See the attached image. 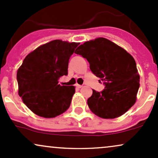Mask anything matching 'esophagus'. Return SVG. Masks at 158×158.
I'll list each match as a JSON object with an SVG mask.
<instances>
[{
	"mask_svg": "<svg viewBox=\"0 0 158 158\" xmlns=\"http://www.w3.org/2000/svg\"><path fill=\"white\" fill-rule=\"evenodd\" d=\"M75 86H76V87H77V88H79V89L82 88V87H83L82 85H79V84H76Z\"/></svg>",
	"mask_w": 158,
	"mask_h": 158,
	"instance_id": "esophagus-1",
	"label": "esophagus"
}]
</instances>
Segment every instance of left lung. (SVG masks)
Returning <instances> with one entry per match:
<instances>
[{"label":"left lung","instance_id":"1","mask_svg":"<svg viewBox=\"0 0 158 158\" xmlns=\"http://www.w3.org/2000/svg\"><path fill=\"white\" fill-rule=\"evenodd\" d=\"M75 53L88 60L91 71L105 85L101 92L92 89L87 100L90 110L105 119L125 114L135 104L140 87V76L133 57L104 38L85 42Z\"/></svg>","mask_w":158,"mask_h":158}]
</instances>
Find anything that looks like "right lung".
<instances>
[{"label": "right lung", "mask_w": 158, "mask_h": 158, "mask_svg": "<svg viewBox=\"0 0 158 158\" xmlns=\"http://www.w3.org/2000/svg\"><path fill=\"white\" fill-rule=\"evenodd\" d=\"M79 43L54 40L40 46L25 57L17 72L18 94L32 112L46 118L66 112L75 94L74 86H60L68 75L69 60Z\"/></svg>", "instance_id": "add662e5"}]
</instances>
